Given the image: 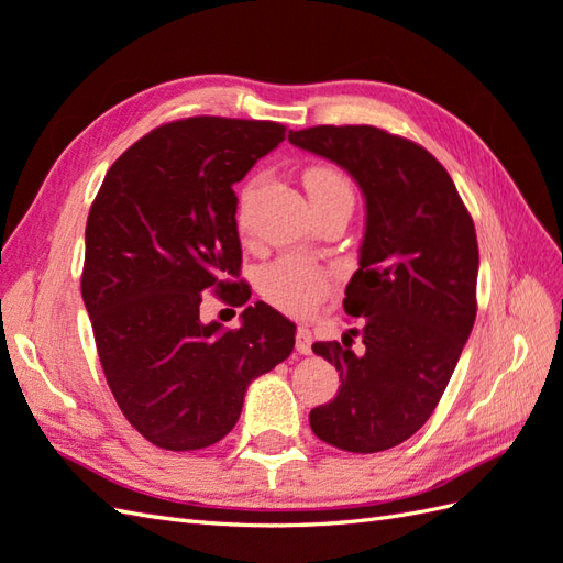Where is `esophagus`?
<instances>
[{"mask_svg": "<svg viewBox=\"0 0 563 563\" xmlns=\"http://www.w3.org/2000/svg\"><path fill=\"white\" fill-rule=\"evenodd\" d=\"M295 347H297L299 355H309V352H311V331L307 329V325H299V329H297Z\"/></svg>", "mask_w": 563, "mask_h": 563, "instance_id": "34e87169", "label": "esophagus"}]
</instances>
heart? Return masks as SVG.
Masks as SVG:
<instances>
[{
    "label": "heart",
    "instance_id": "b5f03b06",
    "mask_svg": "<svg viewBox=\"0 0 563 563\" xmlns=\"http://www.w3.org/2000/svg\"><path fill=\"white\" fill-rule=\"evenodd\" d=\"M305 189L309 194L311 206L325 201H352L350 179L338 167L331 165H311L302 175ZM261 290L268 302L292 313H309L317 309L333 290V280L321 266L313 264L307 256H280L261 273Z\"/></svg>",
    "mask_w": 563,
    "mask_h": 563
}]
</instances>
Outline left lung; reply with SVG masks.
Wrapping results in <instances>:
<instances>
[{
    "instance_id": "left-lung-1",
    "label": "left lung",
    "mask_w": 563,
    "mask_h": 563,
    "mask_svg": "<svg viewBox=\"0 0 563 563\" xmlns=\"http://www.w3.org/2000/svg\"><path fill=\"white\" fill-rule=\"evenodd\" d=\"M357 179L367 199L360 268L343 307V343L311 350L341 372L338 396L309 412L321 441L378 453L410 439L434 412L477 317L479 250L473 216L451 175L420 143L369 124L290 132ZM365 347L351 350V335Z\"/></svg>"
}]
</instances>
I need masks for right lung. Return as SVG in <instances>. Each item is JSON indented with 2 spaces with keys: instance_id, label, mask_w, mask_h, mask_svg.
Masks as SVG:
<instances>
[{
  "instance_id": "right-lung-1",
  "label": "right lung",
  "mask_w": 563,
  "mask_h": 563,
  "mask_svg": "<svg viewBox=\"0 0 563 563\" xmlns=\"http://www.w3.org/2000/svg\"><path fill=\"white\" fill-rule=\"evenodd\" d=\"M285 139V124L228 117L167 122L104 175L86 222L81 295L104 378L143 439L199 451L238 424L246 386L295 347V323L256 302L242 325L201 323L206 292L234 307L240 181Z\"/></svg>"
}]
</instances>
